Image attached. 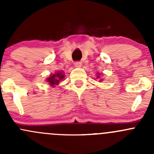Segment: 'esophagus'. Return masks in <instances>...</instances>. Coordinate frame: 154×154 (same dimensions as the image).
<instances>
[{"instance_id": "obj_1", "label": "esophagus", "mask_w": 154, "mask_h": 154, "mask_svg": "<svg viewBox=\"0 0 154 154\" xmlns=\"http://www.w3.org/2000/svg\"><path fill=\"white\" fill-rule=\"evenodd\" d=\"M74 66H75V67H77V68L81 67V66H82L81 62H80V61L75 62V63H74Z\"/></svg>"}]
</instances>
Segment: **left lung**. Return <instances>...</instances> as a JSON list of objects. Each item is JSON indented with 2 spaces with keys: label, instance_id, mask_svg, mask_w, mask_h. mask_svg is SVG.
Listing matches in <instances>:
<instances>
[{
  "label": "left lung",
  "instance_id": "8db88e82",
  "mask_svg": "<svg viewBox=\"0 0 154 154\" xmlns=\"http://www.w3.org/2000/svg\"><path fill=\"white\" fill-rule=\"evenodd\" d=\"M99 77H100L99 75H97V78H99Z\"/></svg>",
  "mask_w": 154,
  "mask_h": 154
}]
</instances>
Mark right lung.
<instances>
[{"label":"right lung","instance_id":"add662e5","mask_svg":"<svg viewBox=\"0 0 154 154\" xmlns=\"http://www.w3.org/2000/svg\"><path fill=\"white\" fill-rule=\"evenodd\" d=\"M63 78H64V74H63V72H57L56 73V74H52L51 76H50L49 77H48L47 81L49 83V84L51 85V86L55 87L60 83V82L61 81Z\"/></svg>","mask_w":154,"mask_h":154}]
</instances>
